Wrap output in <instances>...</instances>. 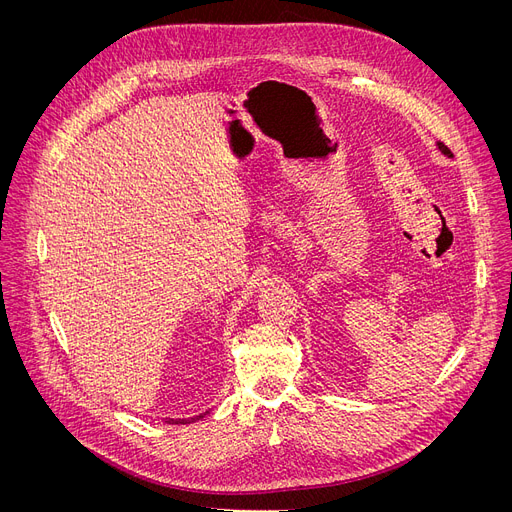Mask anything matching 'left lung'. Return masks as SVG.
Instances as JSON below:
<instances>
[{
	"mask_svg": "<svg viewBox=\"0 0 512 512\" xmlns=\"http://www.w3.org/2000/svg\"><path fill=\"white\" fill-rule=\"evenodd\" d=\"M439 149H441V153H443V155H447V157H453V153H451V151H449V149H447L443 143H439Z\"/></svg>",
	"mask_w": 512,
	"mask_h": 512,
	"instance_id": "obj_1",
	"label": "left lung"
}]
</instances>
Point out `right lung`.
Masks as SVG:
<instances>
[{"label": "right lung", "instance_id": "obj_1", "mask_svg": "<svg viewBox=\"0 0 512 512\" xmlns=\"http://www.w3.org/2000/svg\"><path fill=\"white\" fill-rule=\"evenodd\" d=\"M198 418H202V416H198ZM192 421H196V418H192ZM167 423H171V425H188L190 421H185V418H169Z\"/></svg>", "mask_w": 512, "mask_h": 512}]
</instances>
